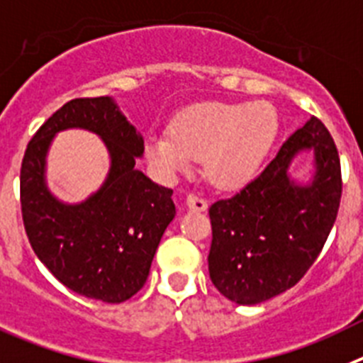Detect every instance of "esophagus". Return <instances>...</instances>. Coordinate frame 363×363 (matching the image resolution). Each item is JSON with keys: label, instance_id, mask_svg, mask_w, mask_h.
<instances>
[{"label": "esophagus", "instance_id": "34e87169", "mask_svg": "<svg viewBox=\"0 0 363 363\" xmlns=\"http://www.w3.org/2000/svg\"><path fill=\"white\" fill-rule=\"evenodd\" d=\"M186 204H188V208L191 211H206V210H208V201H206L204 197H201V195L189 194L188 197H186Z\"/></svg>", "mask_w": 363, "mask_h": 363}]
</instances>
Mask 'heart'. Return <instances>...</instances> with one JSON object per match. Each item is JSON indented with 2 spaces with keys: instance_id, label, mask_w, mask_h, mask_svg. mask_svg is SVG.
<instances>
[{
  "instance_id": "obj_1",
  "label": "heart",
  "mask_w": 363,
  "mask_h": 363,
  "mask_svg": "<svg viewBox=\"0 0 363 363\" xmlns=\"http://www.w3.org/2000/svg\"><path fill=\"white\" fill-rule=\"evenodd\" d=\"M279 133V112L266 101H206L179 112L172 132L152 133L146 155L164 175L186 172L195 159H204L215 184L238 188L257 175Z\"/></svg>"
}]
</instances>
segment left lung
Segmentation results:
<instances>
[{
  "label": "left lung",
  "mask_w": 363,
  "mask_h": 363,
  "mask_svg": "<svg viewBox=\"0 0 363 363\" xmlns=\"http://www.w3.org/2000/svg\"><path fill=\"white\" fill-rule=\"evenodd\" d=\"M313 150L309 185L286 175L296 153ZM340 157L331 133L311 117L262 174L230 199L210 206V279L228 300L253 306L295 286L318 259L338 215Z\"/></svg>",
  "instance_id": "8db88e82"
}]
</instances>
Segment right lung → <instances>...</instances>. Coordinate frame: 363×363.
<instances>
[{"label": "right lung", "instance_id": "right-lung-1", "mask_svg": "<svg viewBox=\"0 0 363 363\" xmlns=\"http://www.w3.org/2000/svg\"><path fill=\"white\" fill-rule=\"evenodd\" d=\"M97 133L111 152L109 177L81 205H63L48 191L44 157L61 129ZM145 141L110 97H81L52 113L28 143L19 194L28 242L63 286L86 298L119 303L148 279L153 255L175 217L174 189L135 168Z\"/></svg>", "mask_w": 363, "mask_h": 363}]
</instances>
